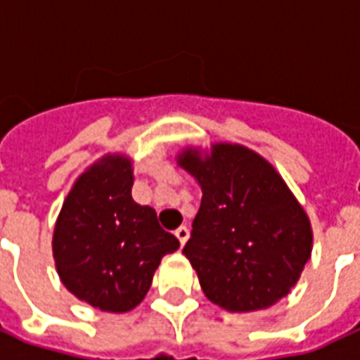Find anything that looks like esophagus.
I'll use <instances>...</instances> for the list:
<instances>
[{
    "mask_svg": "<svg viewBox=\"0 0 360 360\" xmlns=\"http://www.w3.org/2000/svg\"><path fill=\"white\" fill-rule=\"evenodd\" d=\"M174 235H176V238L180 240V244H186V240L189 238V229L186 227V225H182V227H178L176 231H174Z\"/></svg>",
    "mask_w": 360,
    "mask_h": 360,
    "instance_id": "1",
    "label": "esophagus"
}]
</instances>
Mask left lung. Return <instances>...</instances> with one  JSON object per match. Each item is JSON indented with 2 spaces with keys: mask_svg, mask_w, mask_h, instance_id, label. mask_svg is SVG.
Segmentation results:
<instances>
[{
  "mask_svg": "<svg viewBox=\"0 0 360 360\" xmlns=\"http://www.w3.org/2000/svg\"><path fill=\"white\" fill-rule=\"evenodd\" d=\"M180 167L202 189L182 253L214 304L269 308L297 283L311 253L310 219L269 161L238 144L186 150Z\"/></svg>",
  "mask_w": 360,
  "mask_h": 360,
  "instance_id": "obj_1",
  "label": "left lung"
}]
</instances>
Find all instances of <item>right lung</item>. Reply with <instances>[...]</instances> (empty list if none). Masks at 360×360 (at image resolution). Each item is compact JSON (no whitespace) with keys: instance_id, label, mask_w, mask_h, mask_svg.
Masks as SVG:
<instances>
[{"instance_id":"1","label":"right lung","mask_w":360,"mask_h":360,"mask_svg":"<svg viewBox=\"0 0 360 360\" xmlns=\"http://www.w3.org/2000/svg\"><path fill=\"white\" fill-rule=\"evenodd\" d=\"M131 188V161L107 155L75 182L56 221L52 250L63 285L103 311L133 310L161 257L180 248Z\"/></svg>"}]
</instances>
